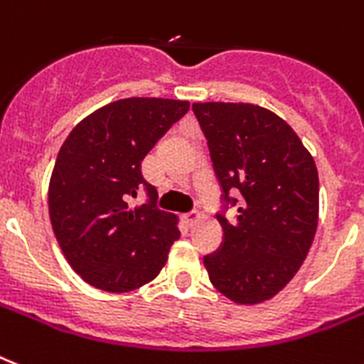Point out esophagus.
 Listing matches in <instances>:
<instances>
[{
	"label": "esophagus",
	"mask_w": 364,
	"mask_h": 364,
	"mask_svg": "<svg viewBox=\"0 0 364 364\" xmlns=\"http://www.w3.org/2000/svg\"><path fill=\"white\" fill-rule=\"evenodd\" d=\"M200 220H201V215L198 213V210H194V213H187V215H183V222H185L187 225H191V228L194 224H198Z\"/></svg>",
	"instance_id": "esophagus-1"
}]
</instances>
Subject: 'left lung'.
Here are the masks:
<instances>
[{
  "instance_id": "obj_1",
  "label": "left lung",
  "mask_w": 364,
  "mask_h": 364,
  "mask_svg": "<svg viewBox=\"0 0 364 364\" xmlns=\"http://www.w3.org/2000/svg\"><path fill=\"white\" fill-rule=\"evenodd\" d=\"M192 109L225 200L233 188L242 194L233 220L218 216L224 244L203 264L225 298L261 304L285 289L309 253L318 225V170L296 131L270 109L242 102Z\"/></svg>"
}]
</instances>
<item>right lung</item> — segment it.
<instances>
[{"label":"right lung","mask_w":364,"mask_h":364,"mask_svg":"<svg viewBox=\"0 0 364 364\" xmlns=\"http://www.w3.org/2000/svg\"><path fill=\"white\" fill-rule=\"evenodd\" d=\"M191 103L125 97L90 112L60 146L48 209L53 233L73 272L105 292H131L159 276L181 233L179 218L155 207L157 191L142 161ZM142 186L149 204L127 205Z\"/></svg>","instance_id":"add662e5"}]
</instances>
